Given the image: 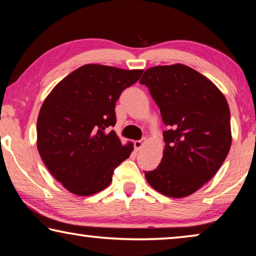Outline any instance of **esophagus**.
I'll use <instances>...</instances> for the list:
<instances>
[{
    "instance_id": "1",
    "label": "esophagus",
    "mask_w": 256,
    "mask_h": 256,
    "mask_svg": "<svg viewBox=\"0 0 256 256\" xmlns=\"http://www.w3.org/2000/svg\"><path fill=\"white\" fill-rule=\"evenodd\" d=\"M134 150L138 152V150H141V147L144 146V141L142 140H136V141H134Z\"/></svg>"
}]
</instances>
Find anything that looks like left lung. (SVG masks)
Returning a JSON list of instances; mask_svg holds the SVG:
<instances>
[{
	"instance_id": "8db88e82",
	"label": "left lung",
	"mask_w": 256,
	"mask_h": 256,
	"mask_svg": "<svg viewBox=\"0 0 256 256\" xmlns=\"http://www.w3.org/2000/svg\"><path fill=\"white\" fill-rule=\"evenodd\" d=\"M140 84L148 87L168 126L161 163L144 171V177L166 196H188L210 180L230 150L226 98L210 80L184 64L148 68Z\"/></svg>"
}]
</instances>
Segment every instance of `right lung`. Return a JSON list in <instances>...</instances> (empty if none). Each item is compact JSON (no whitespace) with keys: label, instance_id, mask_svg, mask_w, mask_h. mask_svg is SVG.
<instances>
[{"label":"right lung","instance_id":"right-lung-1","mask_svg":"<svg viewBox=\"0 0 256 256\" xmlns=\"http://www.w3.org/2000/svg\"><path fill=\"white\" fill-rule=\"evenodd\" d=\"M142 70L86 64L57 84L41 106L36 146L56 180L71 193L92 196L109 186L114 170L133 150L115 131V106Z\"/></svg>","mask_w":256,"mask_h":256}]
</instances>
